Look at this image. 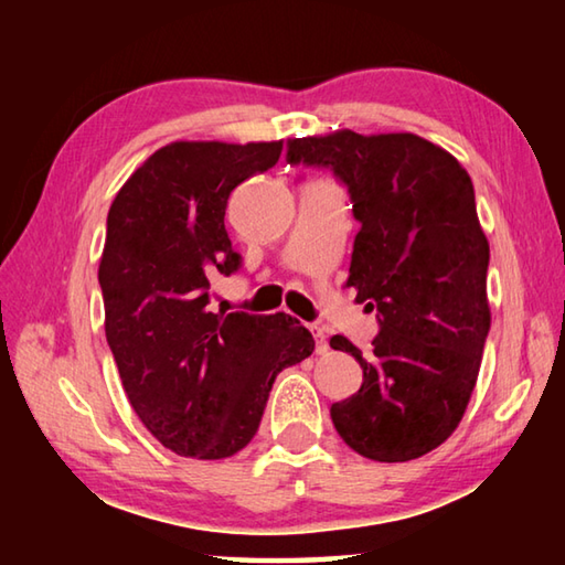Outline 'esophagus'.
Masks as SVG:
<instances>
[{
	"label": "esophagus",
	"mask_w": 565,
	"mask_h": 565,
	"mask_svg": "<svg viewBox=\"0 0 565 565\" xmlns=\"http://www.w3.org/2000/svg\"><path fill=\"white\" fill-rule=\"evenodd\" d=\"M309 329L313 333V341H317V353H319V356H323V353H329V341H327V333H323V329L317 327V323H313V327H309Z\"/></svg>",
	"instance_id": "34e87169"
}]
</instances>
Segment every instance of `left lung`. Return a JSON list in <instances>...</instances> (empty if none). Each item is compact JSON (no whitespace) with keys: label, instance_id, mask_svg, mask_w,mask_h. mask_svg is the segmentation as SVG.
<instances>
[{"label":"left lung","instance_id":"1","mask_svg":"<svg viewBox=\"0 0 565 565\" xmlns=\"http://www.w3.org/2000/svg\"><path fill=\"white\" fill-rule=\"evenodd\" d=\"M286 161L331 169L349 189L361 228L347 284L379 311L371 353L331 339L363 369L356 394L331 406L333 426L371 461L434 451L461 424L491 329L489 238L471 177L416 134L291 139Z\"/></svg>","mask_w":565,"mask_h":565}]
</instances>
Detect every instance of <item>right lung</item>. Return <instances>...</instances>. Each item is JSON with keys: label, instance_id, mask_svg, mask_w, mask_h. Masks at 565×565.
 I'll use <instances>...</instances> for the list:
<instances>
[{"label": "right lung", "instance_id": "right-lung-1", "mask_svg": "<svg viewBox=\"0 0 565 565\" xmlns=\"http://www.w3.org/2000/svg\"><path fill=\"white\" fill-rule=\"evenodd\" d=\"M281 141H171L114 196L99 262L104 331L124 391L151 436L179 456L228 458L252 441L279 371L311 356L289 313L209 309L212 279L234 274L224 214Z\"/></svg>", "mask_w": 565, "mask_h": 565}]
</instances>
